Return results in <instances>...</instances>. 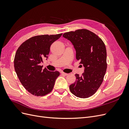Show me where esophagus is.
<instances>
[{
    "label": "esophagus",
    "instance_id": "34e87169",
    "mask_svg": "<svg viewBox=\"0 0 129 129\" xmlns=\"http://www.w3.org/2000/svg\"><path fill=\"white\" fill-rule=\"evenodd\" d=\"M61 74H62V75H64V76H67V75H68V74H67V73H64V72H62L61 73Z\"/></svg>",
    "mask_w": 129,
    "mask_h": 129
}]
</instances>
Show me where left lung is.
Returning a JSON list of instances; mask_svg holds the SVG:
<instances>
[{
    "mask_svg": "<svg viewBox=\"0 0 129 129\" xmlns=\"http://www.w3.org/2000/svg\"><path fill=\"white\" fill-rule=\"evenodd\" d=\"M63 37L72 42L76 50V59L84 67L81 76L75 74L76 80L69 86L70 91L80 98H88L99 89L106 73L104 43L96 34L86 29L66 32Z\"/></svg>",
    "mask_w": 129,
    "mask_h": 129,
    "instance_id": "left-lung-1",
    "label": "left lung"
}]
</instances>
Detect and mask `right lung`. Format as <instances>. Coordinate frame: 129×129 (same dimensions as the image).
I'll list each match as a JSON object with an SVG mask.
<instances>
[{
    "mask_svg": "<svg viewBox=\"0 0 129 129\" xmlns=\"http://www.w3.org/2000/svg\"><path fill=\"white\" fill-rule=\"evenodd\" d=\"M62 33L30 38L19 46L14 59L15 71L24 87L31 94L43 96L53 89L60 73L42 69L40 63L48 57L50 46Z\"/></svg>",
    "mask_w": 129,
    "mask_h": 129,
    "instance_id": "1",
    "label": "right lung"
}]
</instances>
